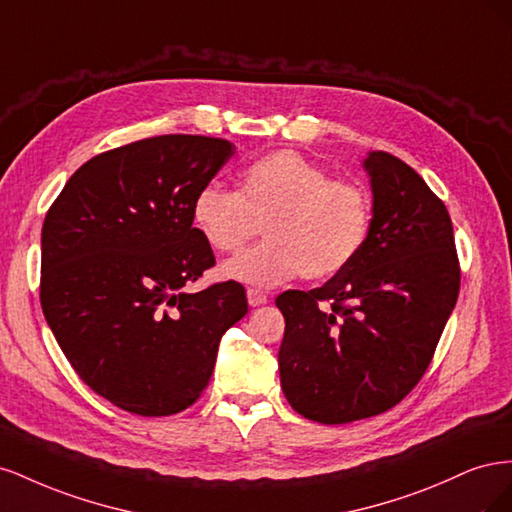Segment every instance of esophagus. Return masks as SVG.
I'll return each mask as SVG.
<instances>
[{"instance_id": "obj_1", "label": "esophagus", "mask_w": 512, "mask_h": 512, "mask_svg": "<svg viewBox=\"0 0 512 512\" xmlns=\"http://www.w3.org/2000/svg\"><path fill=\"white\" fill-rule=\"evenodd\" d=\"M247 303H250L252 307L267 303V294L258 288H247Z\"/></svg>"}]
</instances>
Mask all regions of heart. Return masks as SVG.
Wrapping results in <instances>:
<instances>
[{"mask_svg":"<svg viewBox=\"0 0 512 512\" xmlns=\"http://www.w3.org/2000/svg\"><path fill=\"white\" fill-rule=\"evenodd\" d=\"M198 235L235 254L262 224L267 241L228 260L226 280L273 286L303 275L324 280L350 265L369 228V198L297 151H273L247 164L237 192L207 183L192 200Z\"/></svg>","mask_w":512,"mask_h":512,"instance_id":"1","label":"heart"}]
</instances>
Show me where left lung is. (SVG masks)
<instances>
[{
    "instance_id": "left-lung-1",
    "label": "left lung",
    "mask_w": 512,
    "mask_h": 512,
    "mask_svg": "<svg viewBox=\"0 0 512 512\" xmlns=\"http://www.w3.org/2000/svg\"><path fill=\"white\" fill-rule=\"evenodd\" d=\"M374 207L350 265L275 299L286 320L280 380L309 421L342 425L397 406L429 367L459 297L453 222L406 162L369 151Z\"/></svg>"
}]
</instances>
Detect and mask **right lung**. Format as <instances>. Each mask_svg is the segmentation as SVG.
<instances>
[{
  "mask_svg": "<svg viewBox=\"0 0 512 512\" xmlns=\"http://www.w3.org/2000/svg\"><path fill=\"white\" fill-rule=\"evenodd\" d=\"M232 153L224 138L192 134L123 145L85 162L46 213L44 318L81 380L121 410L192 406L222 335L247 314L232 280L181 290L215 265L192 200Z\"/></svg>",
  "mask_w": 512,
  "mask_h": 512,
  "instance_id": "1",
  "label": "right lung"
}]
</instances>
